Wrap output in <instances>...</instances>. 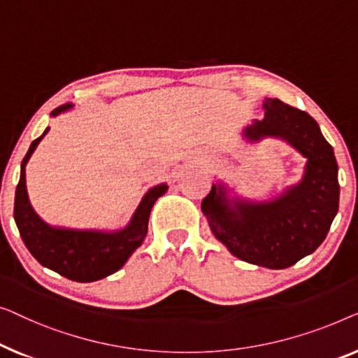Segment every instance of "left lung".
Here are the masks:
<instances>
[{"mask_svg":"<svg viewBox=\"0 0 358 358\" xmlns=\"http://www.w3.org/2000/svg\"><path fill=\"white\" fill-rule=\"evenodd\" d=\"M264 118L245 128V138L274 136L306 157L305 175L268 203L227 199L222 183L201 203L215 238L236 258L269 269H284L313 253L328 235L339 209V181L332 145L303 110L279 99H264Z\"/></svg>","mask_w":358,"mask_h":358,"instance_id":"1","label":"left lung"}]
</instances>
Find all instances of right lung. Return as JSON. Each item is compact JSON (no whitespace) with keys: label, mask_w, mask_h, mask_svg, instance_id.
Returning <instances> with one entry per match:
<instances>
[{"label":"right lung","mask_w":358,"mask_h":358,"mask_svg":"<svg viewBox=\"0 0 358 358\" xmlns=\"http://www.w3.org/2000/svg\"><path fill=\"white\" fill-rule=\"evenodd\" d=\"M71 107V103H64L55 108L52 115L57 117ZM47 133L48 128L30 144L21 164V180L14 198V220L19 234L30 255L45 268L55 271L63 278L76 282H94L107 278L123 268L134 250L143 243L148 235L150 209L155 201L165 194L169 186L157 185L149 189L131 217V222L123 230L95 231L52 227L35 214L29 203L26 188V165Z\"/></svg>","instance_id":"add662e5"}]
</instances>
